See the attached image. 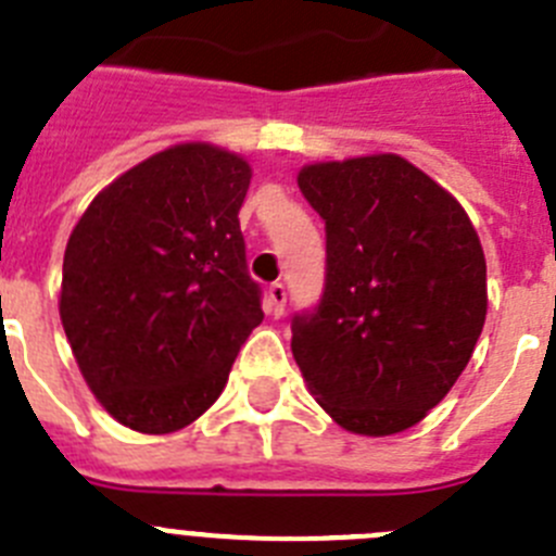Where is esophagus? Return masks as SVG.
Returning <instances> with one entry per match:
<instances>
[{"instance_id":"esophagus-1","label":"esophagus","mask_w":556,"mask_h":556,"mask_svg":"<svg viewBox=\"0 0 556 556\" xmlns=\"http://www.w3.org/2000/svg\"><path fill=\"white\" fill-rule=\"evenodd\" d=\"M283 308H287V287H283V283H273V287L267 289V314L281 317Z\"/></svg>"}]
</instances>
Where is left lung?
Instances as JSON below:
<instances>
[{
  "instance_id": "1",
  "label": "left lung",
  "mask_w": 556,
  "mask_h": 556,
  "mask_svg": "<svg viewBox=\"0 0 556 556\" xmlns=\"http://www.w3.org/2000/svg\"><path fill=\"white\" fill-rule=\"evenodd\" d=\"M325 220V292L292 319V355L355 435L419 425L471 361L488 314L485 253L466 208L400 154L300 167Z\"/></svg>"
}]
</instances>
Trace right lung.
I'll use <instances>...</instances> for the list:
<instances>
[{
    "label": "right lung",
    "instance_id": "1",
    "mask_svg": "<svg viewBox=\"0 0 556 556\" xmlns=\"http://www.w3.org/2000/svg\"><path fill=\"white\" fill-rule=\"evenodd\" d=\"M251 165L178 142L90 201L63 258L60 319L106 414L146 435L192 425L264 319L239 208Z\"/></svg>",
    "mask_w": 556,
    "mask_h": 556
}]
</instances>
